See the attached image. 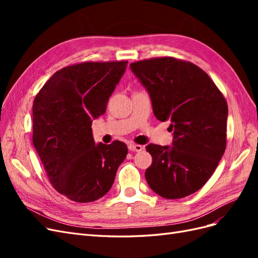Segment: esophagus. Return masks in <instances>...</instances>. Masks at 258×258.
<instances>
[{
  "mask_svg": "<svg viewBox=\"0 0 258 258\" xmlns=\"http://www.w3.org/2000/svg\"><path fill=\"white\" fill-rule=\"evenodd\" d=\"M143 148L144 147L142 145H139V144H130L129 145V150L134 151V152H141Z\"/></svg>",
  "mask_w": 258,
  "mask_h": 258,
  "instance_id": "esophagus-1",
  "label": "esophagus"
}]
</instances>
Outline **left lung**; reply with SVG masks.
<instances>
[{
  "mask_svg": "<svg viewBox=\"0 0 258 258\" xmlns=\"http://www.w3.org/2000/svg\"><path fill=\"white\" fill-rule=\"evenodd\" d=\"M131 71L150 93L153 112L170 121L172 146L148 144V186L166 199L196 192L212 176L226 148L228 106L210 76L172 57L134 62Z\"/></svg>",
  "mask_w": 258,
  "mask_h": 258,
  "instance_id": "obj_1",
  "label": "left lung"
}]
</instances>
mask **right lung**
Segmentation results:
<instances>
[{"label":"right lung","mask_w":258,"mask_h":258,"mask_svg":"<svg viewBox=\"0 0 258 258\" xmlns=\"http://www.w3.org/2000/svg\"><path fill=\"white\" fill-rule=\"evenodd\" d=\"M128 61L83 62L59 70L33 102V145L51 185L75 202H92L111 189L128 154L120 141L96 144L91 123L105 113L108 98Z\"/></svg>","instance_id":"right-lung-1"}]
</instances>
